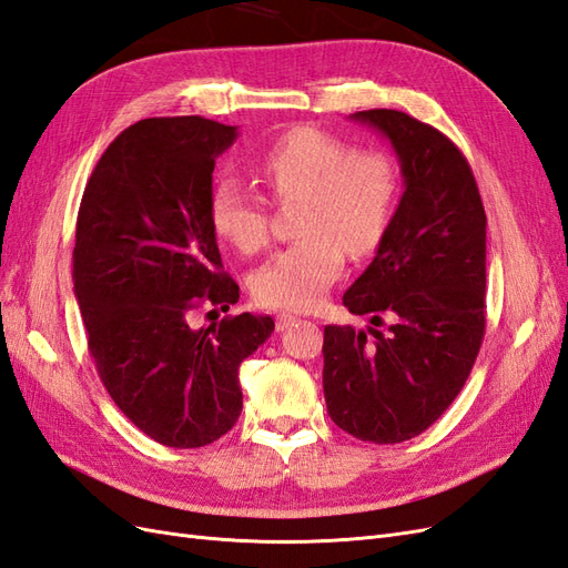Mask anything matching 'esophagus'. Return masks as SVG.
Masks as SVG:
<instances>
[{
	"instance_id": "1",
	"label": "esophagus",
	"mask_w": 568,
	"mask_h": 568,
	"mask_svg": "<svg viewBox=\"0 0 568 568\" xmlns=\"http://www.w3.org/2000/svg\"><path fill=\"white\" fill-rule=\"evenodd\" d=\"M296 320H298L296 315H291V313H282V315H277V322H274V324H277V332H284L286 326H291V324H294Z\"/></svg>"
}]
</instances>
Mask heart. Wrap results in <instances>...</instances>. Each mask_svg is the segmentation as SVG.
<instances>
[{
  "label": "heart",
  "instance_id": "heart-1",
  "mask_svg": "<svg viewBox=\"0 0 568 568\" xmlns=\"http://www.w3.org/2000/svg\"><path fill=\"white\" fill-rule=\"evenodd\" d=\"M255 173L277 199H301L296 239L253 274V294L267 307L311 311L343 272V248L367 255L384 242L400 196L398 165L379 149H355L315 125L282 132L257 153ZM211 225L242 253L270 239L265 199L239 178L211 192Z\"/></svg>",
  "mask_w": 568,
  "mask_h": 568
}]
</instances>
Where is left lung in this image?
<instances>
[{
    "instance_id": "obj_1",
    "label": "left lung",
    "mask_w": 568,
    "mask_h": 568,
    "mask_svg": "<svg viewBox=\"0 0 568 568\" xmlns=\"http://www.w3.org/2000/svg\"><path fill=\"white\" fill-rule=\"evenodd\" d=\"M379 130L405 192L374 261L343 294L353 315L393 317L388 332L324 326L329 417L369 443L426 432L457 398L486 334V211L462 151L403 111L351 115Z\"/></svg>"
}]
</instances>
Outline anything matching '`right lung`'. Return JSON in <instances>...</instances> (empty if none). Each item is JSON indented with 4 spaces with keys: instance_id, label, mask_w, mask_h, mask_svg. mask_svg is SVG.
I'll return each instance as SVG.
<instances>
[{
    "instance_id": "obj_1",
    "label": "right lung",
    "mask_w": 568,
    "mask_h": 568,
    "mask_svg": "<svg viewBox=\"0 0 568 568\" xmlns=\"http://www.w3.org/2000/svg\"><path fill=\"white\" fill-rule=\"evenodd\" d=\"M236 128L201 115L146 118L99 159L78 211L73 284L97 372L120 412L168 448H203L242 415L239 365L270 315L194 329L196 307L239 301L209 203ZM215 313V311H211Z\"/></svg>"
}]
</instances>
